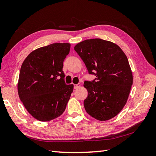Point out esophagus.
I'll use <instances>...</instances> for the list:
<instances>
[{"label": "esophagus", "instance_id": "34e87169", "mask_svg": "<svg viewBox=\"0 0 156 156\" xmlns=\"http://www.w3.org/2000/svg\"><path fill=\"white\" fill-rule=\"evenodd\" d=\"M80 87V83H78L77 84L74 85V89H78V88H79Z\"/></svg>", "mask_w": 156, "mask_h": 156}]
</instances>
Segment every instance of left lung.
Segmentation results:
<instances>
[{
    "instance_id": "obj_1",
    "label": "left lung",
    "mask_w": 156,
    "mask_h": 156,
    "mask_svg": "<svg viewBox=\"0 0 156 156\" xmlns=\"http://www.w3.org/2000/svg\"><path fill=\"white\" fill-rule=\"evenodd\" d=\"M94 80L85 81L86 111L99 121H107L124 107L133 84L128 59L117 45L101 39H87L74 47Z\"/></svg>"
}]
</instances>
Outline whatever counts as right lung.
I'll return each mask as SVG.
<instances>
[{"instance_id":"right-lung-1","label":"right lung","mask_w":156,"mask_h":156,"mask_svg":"<svg viewBox=\"0 0 156 156\" xmlns=\"http://www.w3.org/2000/svg\"><path fill=\"white\" fill-rule=\"evenodd\" d=\"M70 44L55 43L38 48L23 62L18 93L27 111L35 119L49 121L64 112L74 89L65 83L63 62Z\"/></svg>"}]
</instances>
